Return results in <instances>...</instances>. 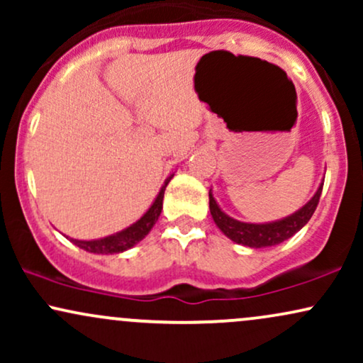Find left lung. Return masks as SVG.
Wrapping results in <instances>:
<instances>
[{
  "label": "left lung",
  "mask_w": 363,
  "mask_h": 363,
  "mask_svg": "<svg viewBox=\"0 0 363 363\" xmlns=\"http://www.w3.org/2000/svg\"><path fill=\"white\" fill-rule=\"evenodd\" d=\"M324 184V182H323ZM323 184L315 191V194L303 205L301 210L295 211L294 215L286 216V218L278 220L272 223H245L239 220L230 218L225 215L220 206L216 205L213 194L210 191V211L213 216L216 227L223 232L225 235L237 244L247 245V247H272V245L281 244L283 240L290 239L291 235L297 234L298 230L311 220L314 215L315 208H318L320 193H323Z\"/></svg>",
  "instance_id": "left-lung-1"
}]
</instances>
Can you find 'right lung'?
<instances>
[{"label":"right lung","mask_w":363,"mask_h":363,"mask_svg":"<svg viewBox=\"0 0 363 363\" xmlns=\"http://www.w3.org/2000/svg\"><path fill=\"white\" fill-rule=\"evenodd\" d=\"M170 179H172V176H170L167 181H165V184L162 186L160 193H158L157 199L153 201V205L148 208L147 213L141 216L138 222L133 223L131 227L124 228V230H121L114 235L104 237V239H97V240L72 239V242L74 245H78L80 249H85V251L94 252V254H116V252L126 251V249H131L133 245L138 244L141 239H145V235H148V232L152 230V227L155 225L158 216H160L165 187H167Z\"/></svg>","instance_id":"right-lung-1"}]
</instances>
